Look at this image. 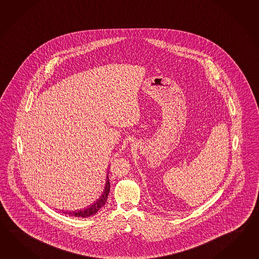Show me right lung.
<instances>
[{
	"mask_svg": "<svg viewBox=\"0 0 259 259\" xmlns=\"http://www.w3.org/2000/svg\"><path fill=\"white\" fill-rule=\"evenodd\" d=\"M109 187L110 186H109V172H108L107 176H106V183H105L103 193L93 204L87 206V208L80 209V210H76V211H63L62 210V212L68 213L69 215L76 217V218H88L90 215H94L95 213H98V211L105 205L109 193Z\"/></svg>",
	"mask_w": 259,
	"mask_h": 259,
	"instance_id": "obj_1",
	"label": "right lung"
}]
</instances>
